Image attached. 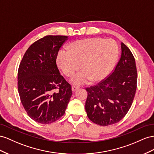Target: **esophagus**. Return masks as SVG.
Masks as SVG:
<instances>
[{"label":"esophagus","mask_w":154,"mask_h":154,"mask_svg":"<svg viewBox=\"0 0 154 154\" xmlns=\"http://www.w3.org/2000/svg\"><path fill=\"white\" fill-rule=\"evenodd\" d=\"M77 89H79V87L76 86H72V90L73 91H75V90H77Z\"/></svg>","instance_id":"34e87169"}]
</instances>
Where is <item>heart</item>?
Instances as JSON below:
<instances>
[{
  "label": "heart",
  "instance_id": "1",
  "mask_svg": "<svg viewBox=\"0 0 154 154\" xmlns=\"http://www.w3.org/2000/svg\"><path fill=\"white\" fill-rule=\"evenodd\" d=\"M118 54V46L113 41L90 38L73 42L69 50L61 49L57 60L59 68L68 76L81 67L82 70L70 79L72 84L81 85L106 78L112 72Z\"/></svg>",
  "mask_w": 154,
  "mask_h": 154
}]
</instances>
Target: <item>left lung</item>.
<instances>
[{"instance_id": "1", "label": "left lung", "mask_w": 154, "mask_h": 154, "mask_svg": "<svg viewBox=\"0 0 154 154\" xmlns=\"http://www.w3.org/2000/svg\"><path fill=\"white\" fill-rule=\"evenodd\" d=\"M121 56L113 73L97 85L86 88L87 116L94 123L108 126L120 121L128 113L137 88L135 60L121 42Z\"/></svg>"}]
</instances>
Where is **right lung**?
I'll return each mask as SVG.
<instances>
[{"label":"right lung","instance_id":"add662e5","mask_svg":"<svg viewBox=\"0 0 154 154\" xmlns=\"http://www.w3.org/2000/svg\"><path fill=\"white\" fill-rule=\"evenodd\" d=\"M68 36L47 35L26 50L18 70V91L28 116L41 124L62 117L72 95V87L56 64L60 48Z\"/></svg>","mask_w":154,"mask_h":154}]
</instances>
